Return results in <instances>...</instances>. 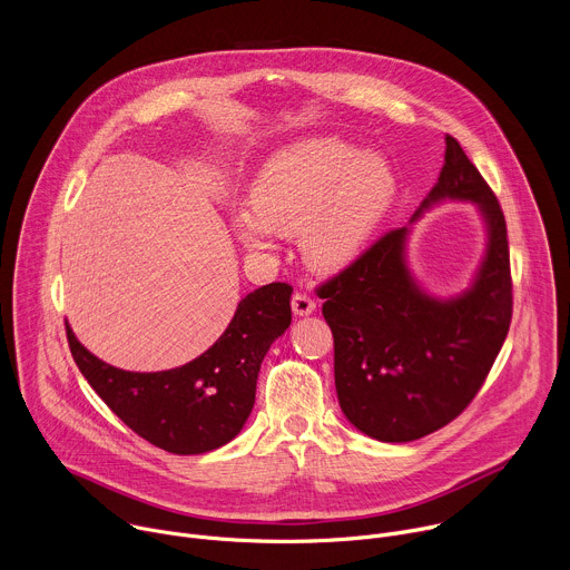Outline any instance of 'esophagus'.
<instances>
[{
  "instance_id": "1",
  "label": "esophagus",
  "mask_w": 570,
  "mask_h": 570,
  "mask_svg": "<svg viewBox=\"0 0 570 570\" xmlns=\"http://www.w3.org/2000/svg\"><path fill=\"white\" fill-rule=\"evenodd\" d=\"M291 308L295 315H311L315 311V302L306 293H295L291 299Z\"/></svg>"
}]
</instances>
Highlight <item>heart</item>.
<instances>
[{
    "label": "heart",
    "instance_id": "obj_1",
    "mask_svg": "<svg viewBox=\"0 0 570 570\" xmlns=\"http://www.w3.org/2000/svg\"><path fill=\"white\" fill-rule=\"evenodd\" d=\"M396 191L376 153L336 137H313L271 155L250 187L253 209H238L232 229L243 248L266 253L275 232H299L302 253L322 273L350 266Z\"/></svg>",
    "mask_w": 570,
    "mask_h": 570
}]
</instances>
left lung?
Segmentation results:
<instances>
[{"mask_svg":"<svg viewBox=\"0 0 570 570\" xmlns=\"http://www.w3.org/2000/svg\"><path fill=\"white\" fill-rule=\"evenodd\" d=\"M444 199L471 202L488 243L470 286L438 298L407 266V236L412 223ZM317 295L334 334L338 403L361 433L413 442L466 409L505 343L512 279L501 205L451 135L440 178L411 223L381 236Z\"/></svg>","mask_w":570,"mask_h":570,"instance_id":"left-lung-1","label":"left lung"}]
</instances>
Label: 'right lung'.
I'll return each instance as SVG.
<instances>
[{
	"mask_svg": "<svg viewBox=\"0 0 570 570\" xmlns=\"http://www.w3.org/2000/svg\"><path fill=\"white\" fill-rule=\"evenodd\" d=\"M291 293L282 282L248 293L205 354L165 372L108 365L78 343L69 322L67 341L80 374L128 429L169 453L200 455L248 422L262 361L291 327Z\"/></svg>",
	"mask_w": 570,
	"mask_h": 570,
	"instance_id": "1",
	"label": "right lung"
}]
</instances>
